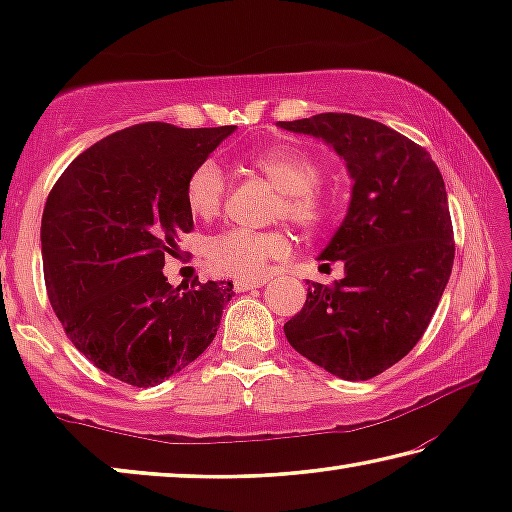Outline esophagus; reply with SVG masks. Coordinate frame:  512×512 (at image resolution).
Here are the masks:
<instances>
[{
  "label": "esophagus",
  "mask_w": 512,
  "mask_h": 512,
  "mask_svg": "<svg viewBox=\"0 0 512 512\" xmlns=\"http://www.w3.org/2000/svg\"><path fill=\"white\" fill-rule=\"evenodd\" d=\"M259 287H264V280H235V289L239 293L250 291V289H259Z\"/></svg>",
  "instance_id": "esophagus-1"
}]
</instances>
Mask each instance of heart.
I'll return each instance as SVG.
<instances>
[{"instance_id": "obj_1", "label": "heart", "mask_w": 512, "mask_h": 512, "mask_svg": "<svg viewBox=\"0 0 512 512\" xmlns=\"http://www.w3.org/2000/svg\"><path fill=\"white\" fill-rule=\"evenodd\" d=\"M250 167L271 180L280 192L275 216H284L305 228H316L332 212V196L320 187L323 169L309 153L296 146L275 144L250 153ZM187 205L198 219H212L225 201V176L214 160L196 164L187 178ZM289 239L282 232H255L232 228L207 244V264L214 273L237 280H255L264 275L268 262L289 255Z\"/></svg>"}]
</instances>
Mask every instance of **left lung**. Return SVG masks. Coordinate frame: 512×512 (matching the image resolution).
Masks as SVG:
<instances>
[{
  "label": "left lung",
  "mask_w": 512,
  "mask_h": 512,
  "mask_svg": "<svg viewBox=\"0 0 512 512\" xmlns=\"http://www.w3.org/2000/svg\"><path fill=\"white\" fill-rule=\"evenodd\" d=\"M314 135L345 160L352 198L320 259L343 262L332 287L309 282L284 334L332 375L366 381L422 339L454 266L445 180L431 155L393 128L348 112L280 121Z\"/></svg>",
  "instance_id": "1"
}]
</instances>
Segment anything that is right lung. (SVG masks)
<instances>
[{
  "mask_svg": "<svg viewBox=\"0 0 512 512\" xmlns=\"http://www.w3.org/2000/svg\"><path fill=\"white\" fill-rule=\"evenodd\" d=\"M232 133L124 128L83 151L49 192L40 241L51 307L74 348L124 384H160L214 341L232 282L180 291L162 268L194 228L189 173Z\"/></svg>",
  "mask_w": 512,
  "mask_h": 512,
  "instance_id": "1",
  "label": "right lung"
}]
</instances>
